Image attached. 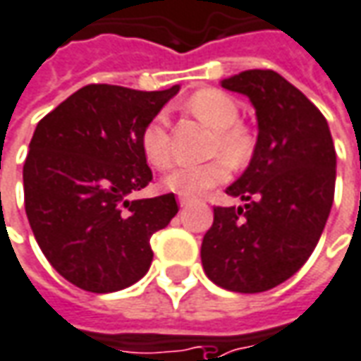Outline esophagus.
Instances as JSON below:
<instances>
[{
  "mask_svg": "<svg viewBox=\"0 0 361 361\" xmlns=\"http://www.w3.org/2000/svg\"><path fill=\"white\" fill-rule=\"evenodd\" d=\"M178 204L183 206V208H185V206H190V204H192V198H186V196H178Z\"/></svg>",
  "mask_w": 361,
  "mask_h": 361,
  "instance_id": "obj_1",
  "label": "esophagus"
}]
</instances>
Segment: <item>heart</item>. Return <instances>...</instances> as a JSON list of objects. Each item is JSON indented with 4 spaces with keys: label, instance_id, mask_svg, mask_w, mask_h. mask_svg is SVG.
Segmentation results:
<instances>
[{
    "label": "heart",
    "instance_id": "b5f03b06",
    "mask_svg": "<svg viewBox=\"0 0 361 361\" xmlns=\"http://www.w3.org/2000/svg\"><path fill=\"white\" fill-rule=\"evenodd\" d=\"M186 108L200 118L210 128L216 129L214 153H222L232 165H243L253 153V135L250 129L242 126L240 108L232 96L216 88H204L195 92ZM141 149L149 163L157 169H165L171 163V143L166 131V118L155 116L141 131ZM230 171L224 159H212L202 165H178L169 171L163 178L166 190L178 196L202 195L204 190L216 185H222Z\"/></svg>",
    "mask_w": 361,
    "mask_h": 361
}]
</instances>
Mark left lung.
Segmentation results:
<instances>
[{
    "label": "left lung",
    "instance_id": "left-lung-1",
    "mask_svg": "<svg viewBox=\"0 0 361 361\" xmlns=\"http://www.w3.org/2000/svg\"><path fill=\"white\" fill-rule=\"evenodd\" d=\"M257 116L250 166L226 188L243 206H216L202 240L208 279L233 293H263L293 277L314 252L334 202L336 151L320 109L273 71L222 80Z\"/></svg>",
    "mask_w": 361,
    "mask_h": 361
}]
</instances>
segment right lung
Listing matches in <instances>:
<instances>
[{"label":"right lung","instance_id":"obj_1","mask_svg":"<svg viewBox=\"0 0 361 361\" xmlns=\"http://www.w3.org/2000/svg\"><path fill=\"white\" fill-rule=\"evenodd\" d=\"M176 92L88 84L37 123L25 212L44 257L72 285L114 293L151 267L149 240L178 212L175 195L128 196L153 178L141 131Z\"/></svg>","mask_w":361,"mask_h":361}]
</instances>
